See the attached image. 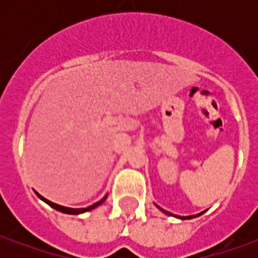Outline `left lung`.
Instances as JSON below:
<instances>
[{
  "label": "left lung",
  "instance_id": "obj_1",
  "mask_svg": "<svg viewBox=\"0 0 258 258\" xmlns=\"http://www.w3.org/2000/svg\"><path fill=\"white\" fill-rule=\"evenodd\" d=\"M164 211V213H167L168 214V211H166V210H163ZM198 216H199V214H198ZM194 217H196V216H188V217H179V218H182V220H184V218H188V220H189V218H194Z\"/></svg>",
  "mask_w": 258,
  "mask_h": 258
}]
</instances>
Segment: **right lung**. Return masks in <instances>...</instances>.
Returning a JSON list of instances; mask_svg holds the SVG:
<instances>
[{"mask_svg":"<svg viewBox=\"0 0 258 258\" xmlns=\"http://www.w3.org/2000/svg\"><path fill=\"white\" fill-rule=\"evenodd\" d=\"M38 198L44 200L45 203H48V205L51 206V207H53V209H56V210H59V211H62V213H66V214H80V213H84V211H90V210H92V209H95L96 206H99L101 203H103V202H105V199H106V196H105V198H103L102 200L96 202L95 205L88 206V207H85V209H70V207H64V206H60V205H56V203H52V202H49V200H47L45 198H42L41 195H38Z\"/></svg>","mask_w":258,"mask_h":258,"instance_id":"obj_1","label":"right lung"}]
</instances>
